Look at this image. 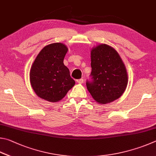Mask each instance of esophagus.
I'll list each match as a JSON object with an SVG mask.
<instances>
[{
  "mask_svg": "<svg viewBox=\"0 0 156 156\" xmlns=\"http://www.w3.org/2000/svg\"><path fill=\"white\" fill-rule=\"evenodd\" d=\"M76 83H80V84H82L83 83V79L77 80H76Z\"/></svg>",
  "mask_w": 156,
  "mask_h": 156,
  "instance_id": "1",
  "label": "esophagus"
}]
</instances>
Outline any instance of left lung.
Masks as SVG:
<instances>
[{
    "label": "left lung",
    "instance_id": "obj_1",
    "mask_svg": "<svg viewBox=\"0 0 156 156\" xmlns=\"http://www.w3.org/2000/svg\"><path fill=\"white\" fill-rule=\"evenodd\" d=\"M92 81L87 89L96 102L107 104L124 93L128 83L126 67L115 49L101 44L91 49Z\"/></svg>",
    "mask_w": 156,
    "mask_h": 156
}]
</instances>
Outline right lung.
<instances>
[{"mask_svg":"<svg viewBox=\"0 0 156 156\" xmlns=\"http://www.w3.org/2000/svg\"><path fill=\"white\" fill-rule=\"evenodd\" d=\"M68 50L64 44L52 43L44 46L35 59L29 73L30 83L41 99L58 102L75 86V80L64 64Z\"/></svg>","mask_w":156,"mask_h":156,"instance_id":"obj_1","label":"right lung"}]
</instances>
